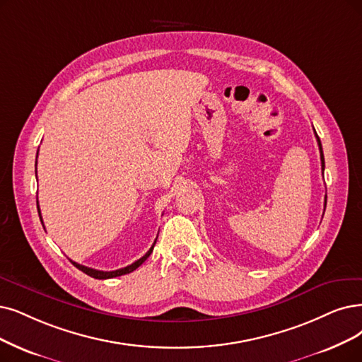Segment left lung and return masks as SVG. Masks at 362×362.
Listing matches in <instances>:
<instances>
[{"label": "left lung", "mask_w": 362, "mask_h": 362, "mask_svg": "<svg viewBox=\"0 0 362 362\" xmlns=\"http://www.w3.org/2000/svg\"><path fill=\"white\" fill-rule=\"evenodd\" d=\"M315 131V129H313ZM315 136H316V139H317V146H320V151H321V168H322V173H324V168H325V160H324V153H322V146H321V141H320V136L316 135V132H315ZM325 205H327V197H325ZM324 211H325V206H324Z\"/></svg>", "instance_id": "1"}]
</instances>
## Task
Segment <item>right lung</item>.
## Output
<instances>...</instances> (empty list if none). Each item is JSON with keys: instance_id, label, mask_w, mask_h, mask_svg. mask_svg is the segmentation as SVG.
I'll use <instances>...</instances> for the list:
<instances>
[{"instance_id": "right-lung-1", "label": "right lung", "mask_w": 362, "mask_h": 362, "mask_svg": "<svg viewBox=\"0 0 362 362\" xmlns=\"http://www.w3.org/2000/svg\"><path fill=\"white\" fill-rule=\"evenodd\" d=\"M38 154V153H37ZM37 209H38V215H40V220H41V224H42V218H41V212H40V206H38V200H37ZM154 245H156V240H154V243H153V247L147 251V254L144 255V257H141L139 259H136L135 263H132V264H129V266H126V267H123V269H117V270H112V272H103V270H96V269H90V267H86V266H81V264H78V263H76V262H72L71 259V263L74 264L78 270H81L83 273H86V274H89V276H92V278H95V279H111V278H115V276H122V274H127V273H131V272H134V270H136L144 262H146V259L150 257V254L153 252V248H154Z\"/></svg>"}]
</instances>
